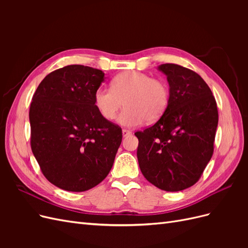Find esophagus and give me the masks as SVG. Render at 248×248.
Returning <instances> with one entry per match:
<instances>
[{
    "mask_svg": "<svg viewBox=\"0 0 248 248\" xmlns=\"http://www.w3.org/2000/svg\"><path fill=\"white\" fill-rule=\"evenodd\" d=\"M122 134H123V137H128V136H130V134H131V131L128 130V129H123L122 130Z\"/></svg>",
    "mask_w": 248,
    "mask_h": 248,
    "instance_id": "1",
    "label": "esophagus"
}]
</instances>
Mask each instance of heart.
<instances>
[{
	"instance_id": "b5f03b06",
	"label": "heart",
	"mask_w": 248,
	"mask_h": 248,
	"mask_svg": "<svg viewBox=\"0 0 248 248\" xmlns=\"http://www.w3.org/2000/svg\"><path fill=\"white\" fill-rule=\"evenodd\" d=\"M170 90L166 81L147 73L128 70L110 80V89L98 88L94 93V107L107 121L114 120L124 103L118 122L127 127L146 121L153 123L167 111Z\"/></svg>"
}]
</instances>
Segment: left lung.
I'll use <instances>...</instances> for the list:
<instances>
[{"label": "left lung", "instance_id": "8db88e82", "mask_svg": "<svg viewBox=\"0 0 248 248\" xmlns=\"http://www.w3.org/2000/svg\"><path fill=\"white\" fill-rule=\"evenodd\" d=\"M158 68L168 77L170 100L158 121L134 133L138 160L150 183L180 191L199 181L211 159L218 110L212 91L197 72L170 63Z\"/></svg>", "mask_w": 248, "mask_h": 248}]
</instances>
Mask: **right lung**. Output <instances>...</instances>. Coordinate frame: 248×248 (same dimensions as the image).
<instances>
[{
    "instance_id": "obj_1",
    "label": "right lung",
    "mask_w": 248,
    "mask_h": 248,
    "mask_svg": "<svg viewBox=\"0 0 248 248\" xmlns=\"http://www.w3.org/2000/svg\"><path fill=\"white\" fill-rule=\"evenodd\" d=\"M101 70L68 65L40 82L30 107L31 148L42 174L67 191L81 192L103 181L122 141L119 125L94 107Z\"/></svg>"
}]
</instances>
